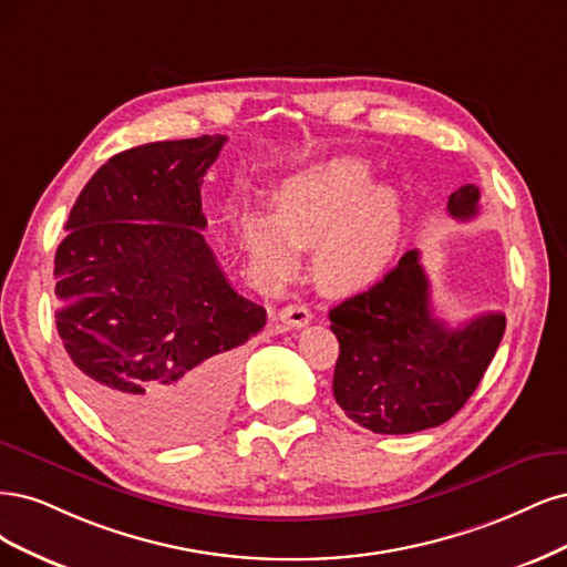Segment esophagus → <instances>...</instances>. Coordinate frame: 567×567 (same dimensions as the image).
Masks as SVG:
<instances>
[{
  "label": "esophagus",
  "instance_id": "obj_1",
  "mask_svg": "<svg viewBox=\"0 0 567 567\" xmlns=\"http://www.w3.org/2000/svg\"><path fill=\"white\" fill-rule=\"evenodd\" d=\"M280 320L291 327V330H299V327H306L310 320H313V316H310L308 306L303 303H291V306H285L280 310Z\"/></svg>",
  "mask_w": 567,
  "mask_h": 567
}]
</instances>
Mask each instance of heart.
<instances>
[{
    "mask_svg": "<svg viewBox=\"0 0 567 567\" xmlns=\"http://www.w3.org/2000/svg\"><path fill=\"white\" fill-rule=\"evenodd\" d=\"M364 159L339 157L289 178L272 216L254 214L245 247L268 280H287L299 249H313V278L327 295L370 287L393 264L405 233V199L374 186Z\"/></svg>",
    "mask_w": 567,
    "mask_h": 567,
    "instance_id": "obj_1",
    "label": "heart"
}]
</instances>
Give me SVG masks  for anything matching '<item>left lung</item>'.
Instances as JSON below:
<instances>
[{
    "label": "left lung",
    "instance_id": "left-lung-1",
    "mask_svg": "<svg viewBox=\"0 0 567 567\" xmlns=\"http://www.w3.org/2000/svg\"><path fill=\"white\" fill-rule=\"evenodd\" d=\"M481 190H454L447 212L468 221ZM339 341L334 400L346 416L374 433L403 435L445 424L464 408L495 358L504 313H483L462 327L433 318L431 285L410 249L383 280L330 310Z\"/></svg>",
    "mask_w": 567,
    "mask_h": 567
}]
</instances>
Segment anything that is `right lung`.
Here are the masks:
<instances>
[{
	"label": "right lung",
	"instance_id": "right-lung-1",
	"mask_svg": "<svg viewBox=\"0 0 567 567\" xmlns=\"http://www.w3.org/2000/svg\"><path fill=\"white\" fill-rule=\"evenodd\" d=\"M226 136L113 155L72 207L53 259L56 327L80 393L145 445L205 435L228 414L240 349L266 308L230 287L199 186Z\"/></svg>",
	"mask_w": 567,
	"mask_h": 567
}]
</instances>
